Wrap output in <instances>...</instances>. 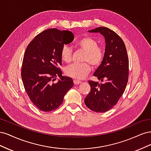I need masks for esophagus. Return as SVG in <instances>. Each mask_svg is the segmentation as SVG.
<instances>
[{
    "label": "esophagus",
    "mask_w": 151,
    "mask_h": 151,
    "mask_svg": "<svg viewBox=\"0 0 151 151\" xmlns=\"http://www.w3.org/2000/svg\"><path fill=\"white\" fill-rule=\"evenodd\" d=\"M82 83V82L81 81H79V80H77V79H74V84H81Z\"/></svg>",
    "instance_id": "34e87169"
}]
</instances>
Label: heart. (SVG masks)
Segmentation results:
<instances>
[{
  "label": "heart",
  "mask_w": 151,
  "mask_h": 151,
  "mask_svg": "<svg viewBox=\"0 0 151 151\" xmlns=\"http://www.w3.org/2000/svg\"><path fill=\"white\" fill-rule=\"evenodd\" d=\"M76 46L85 52L83 60L88 61L94 67H98L104 58V50L98 47L96 40L90 36H86L77 41ZM72 48L67 45L62 47L60 52V56L62 61L66 63L70 62L72 60ZM91 70V65L88 62L83 63H72L65 68V74L72 78L78 79H83L88 75Z\"/></svg>",
  "instance_id": "heart-1"
}]
</instances>
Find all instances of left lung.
<instances>
[{
	"label": "left lung",
	"instance_id": "obj_1",
	"mask_svg": "<svg viewBox=\"0 0 151 151\" xmlns=\"http://www.w3.org/2000/svg\"><path fill=\"white\" fill-rule=\"evenodd\" d=\"M88 32L99 33L104 38V58L93 74L104 82L88 81L91 91L84 103L91 110L103 113L115 106L124 93L129 78V58L124 42L115 32L105 27Z\"/></svg>",
	"mask_w": 151,
	"mask_h": 151
}]
</instances>
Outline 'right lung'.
Segmentation results:
<instances>
[{
    "label": "right lung",
    "instance_id": "add662e5",
    "mask_svg": "<svg viewBox=\"0 0 151 151\" xmlns=\"http://www.w3.org/2000/svg\"><path fill=\"white\" fill-rule=\"evenodd\" d=\"M74 40L68 31L48 29L38 35L27 47L22 61L21 77L28 96L40 110L58 108L73 86L72 79L62 76L60 52L64 45ZM60 78L55 84L51 81Z\"/></svg>",
    "mask_w": 151,
    "mask_h": 151
}]
</instances>
